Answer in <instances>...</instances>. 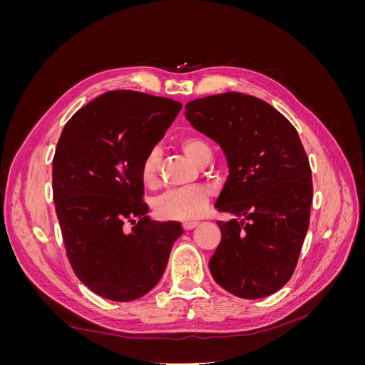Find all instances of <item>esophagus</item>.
I'll return each mask as SVG.
<instances>
[{"label": "esophagus", "mask_w": 365, "mask_h": 365, "mask_svg": "<svg viewBox=\"0 0 365 365\" xmlns=\"http://www.w3.org/2000/svg\"><path fill=\"white\" fill-rule=\"evenodd\" d=\"M195 227H197V222H195V220H189V222H184V224H182V228H184L185 231L193 230Z\"/></svg>", "instance_id": "34e87169"}]
</instances>
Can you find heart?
<instances>
[{
  "label": "heart",
  "instance_id": "1",
  "mask_svg": "<svg viewBox=\"0 0 365 365\" xmlns=\"http://www.w3.org/2000/svg\"><path fill=\"white\" fill-rule=\"evenodd\" d=\"M180 148L196 164L204 165L210 163L213 155L210 143L196 134H185L180 138ZM161 150L152 148L146 152L141 161L140 176L141 181L149 189H155L161 180ZM212 190L205 185L184 187L173 189L160 195L153 201V212L165 220H192L201 217L210 204Z\"/></svg>",
  "mask_w": 365,
  "mask_h": 365
}]
</instances>
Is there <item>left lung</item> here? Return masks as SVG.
Wrapping results in <instances>:
<instances>
[{
  "label": "left lung",
  "instance_id": "left-lung-1",
  "mask_svg": "<svg viewBox=\"0 0 365 365\" xmlns=\"http://www.w3.org/2000/svg\"><path fill=\"white\" fill-rule=\"evenodd\" d=\"M185 117L228 161L215 207L235 219L217 220L222 239L210 272L240 298L277 292L292 277L311 215L312 172L300 137L277 109L242 93L196 98Z\"/></svg>",
  "mask_w": 365,
  "mask_h": 365
}]
</instances>
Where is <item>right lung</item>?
<instances>
[{
    "mask_svg": "<svg viewBox=\"0 0 365 365\" xmlns=\"http://www.w3.org/2000/svg\"><path fill=\"white\" fill-rule=\"evenodd\" d=\"M182 105L138 91H108L65 125L53 158V200L71 268L113 302L148 294L168 267L180 222H157L143 202L140 168ZM130 223L132 229H126Z\"/></svg>",
    "mask_w": 365,
    "mask_h": 365,
    "instance_id": "obj_1",
    "label": "right lung"
}]
</instances>
